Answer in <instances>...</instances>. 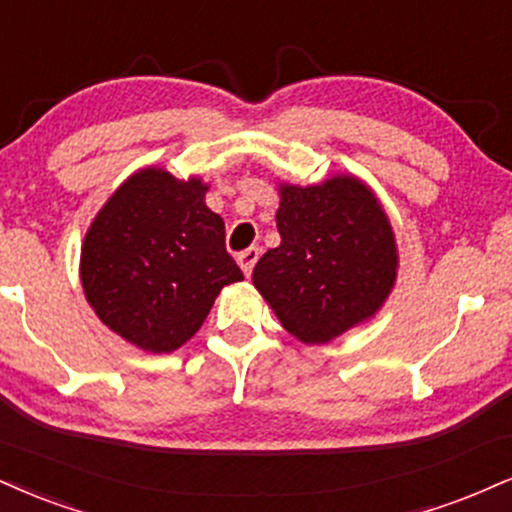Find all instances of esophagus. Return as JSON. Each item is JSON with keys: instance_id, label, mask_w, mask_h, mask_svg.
<instances>
[{"instance_id": "esophagus-1", "label": "esophagus", "mask_w": 512, "mask_h": 512, "mask_svg": "<svg viewBox=\"0 0 512 512\" xmlns=\"http://www.w3.org/2000/svg\"><path fill=\"white\" fill-rule=\"evenodd\" d=\"M257 260H260V250H257V248H248V250L240 252L238 264H240V269H243L245 276L252 274V267H255Z\"/></svg>"}]
</instances>
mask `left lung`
<instances>
[{
    "mask_svg": "<svg viewBox=\"0 0 512 512\" xmlns=\"http://www.w3.org/2000/svg\"><path fill=\"white\" fill-rule=\"evenodd\" d=\"M281 245L255 264L252 283L303 343H326L372 317L396 281V240L372 190L353 176L281 186Z\"/></svg>",
    "mask_w": 512,
    "mask_h": 512,
    "instance_id": "left-lung-1",
    "label": "left lung"
}]
</instances>
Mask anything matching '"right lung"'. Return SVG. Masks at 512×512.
Listing matches in <instances>:
<instances>
[{"label": "right lung", "instance_id": "right-lung-1", "mask_svg": "<svg viewBox=\"0 0 512 512\" xmlns=\"http://www.w3.org/2000/svg\"><path fill=\"white\" fill-rule=\"evenodd\" d=\"M205 193L197 178L143 169L109 197L85 236V298L109 329L150 353L181 348L221 288L243 279Z\"/></svg>", "mask_w": 512, "mask_h": 512}]
</instances>
